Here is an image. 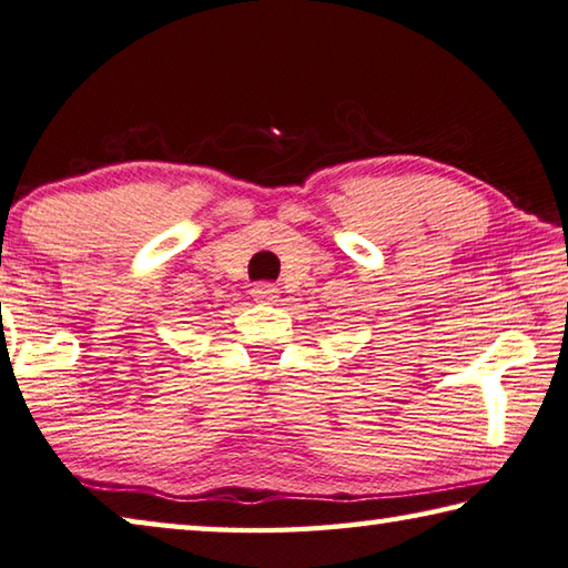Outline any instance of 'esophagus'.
Segmentation results:
<instances>
[{
  "label": "esophagus",
  "instance_id": "esophagus-1",
  "mask_svg": "<svg viewBox=\"0 0 568 568\" xmlns=\"http://www.w3.org/2000/svg\"><path fill=\"white\" fill-rule=\"evenodd\" d=\"M252 296H254L256 302H262V304H274L276 296H278V290H276L274 284H268V282H258V284L252 286Z\"/></svg>",
  "mask_w": 568,
  "mask_h": 568
}]
</instances>
